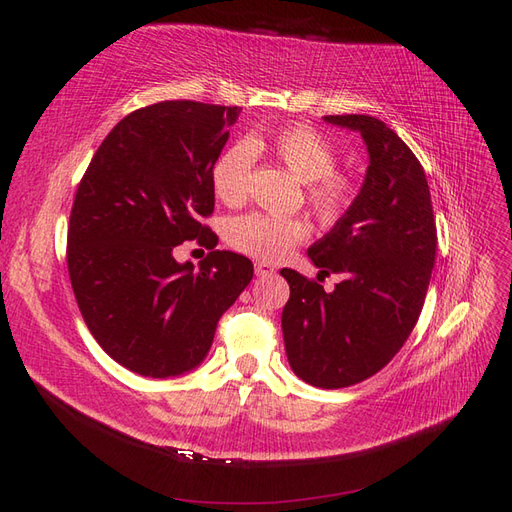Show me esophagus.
Listing matches in <instances>:
<instances>
[{"instance_id":"esophagus-1","label":"esophagus","mask_w":512,"mask_h":512,"mask_svg":"<svg viewBox=\"0 0 512 512\" xmlns=\"http://www.w3.org/2000/svg\"><path fill=\"white\" fill-rule=\"evenodd\" d=\"M254 269H256L258 277H269V275L275 273V267L271 265V262H267V260H258L256 265H254Z\"/></svg>"}]
</instances>
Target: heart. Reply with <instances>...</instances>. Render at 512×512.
Listing matches in <instances>:
<instances>
[{
    "label": "heart",
    "instance_id": "obj_1",
    "mask_svg": "<svg viewBox=\"0 0 512 512\" xmlns=\"http://www.w3.org/2000/svg\"><path fill=\"white\" fill-rule=\"evenodd\" d=\"M256 153H271L284 168L307 183V200L318 220L333 224L344 215L354 198V183L335 170V149L320 132L309 126H288L269 136H254L228 147L211 170L213 192L224 205H241ZM309 224L299 215H273L252 211L230 220L226 239L230 247L260 260H280L294 245L305 241Z\"/></svg>",
    "mask_w": 512,
    "mask_h": 512
}]
</instances>
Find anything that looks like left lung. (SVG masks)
<instances>
[{
  "label": "left lung",
  "instance_id": "1",
  "mask_svg": "<svg viewBox=\"0 0 512 512\" xmlns=\"http://www.w3.org/2000/svg\"><path fill=\"white\" fill-rule=\"evenodd\" d=\"M324 121L359 132L369 166L346 213L307 250L320 273L344 280L327 292L282 269L290 286L282 331L294 374L320 389H344L374 376L404 346L421 316L438 237L425 170L410 147L376 117Z\"/></svg>",
  "mask_w": 512,
  "mask_h": 512
}]
</instances>
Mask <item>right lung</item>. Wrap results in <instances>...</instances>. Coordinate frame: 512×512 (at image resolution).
I'll list each match as a JSON object with an SVG mask.
<instances>
[{
    "instance_id": "right-lung-1",
    "label": "right lung",
    "mask_w": 512,
    "mask_h": 512,
    "mask_svg": "<svg viewBox=\"0 0 512 512\" xmlns=\"http://www.w3.org/2000/svg\"><path fill=\"white\" fill-rule=\"evenodd\" d=\"M239 106L158 102L123 117L76 190L68 271L91 335L145 378H175L207 359L220 316L252 282L254 265L215 250L200 224L215 205L211 170ZM214 250L198 268L174 247Z\"/></svg>"
}]
</instances>
